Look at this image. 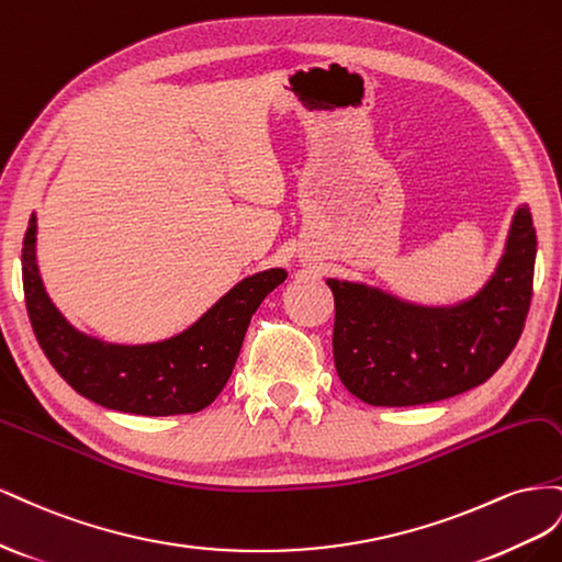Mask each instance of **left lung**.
<instances>
[{
	"instance_id": "obj_1",
	"label": "left lung",
	"mask_w": 562,
	"mask_h": 562,
	"mask_svg": "<svg viewBox=\"0 0 562 562\" xmlns=\"http://www.w3.org/2000/svg\"><path fill=\"white\" fill-rule=\"evenodd\" d=\"M537 233L530 206L513 214L506 249L483 290L457 306H416L360 282L334 294V364L374 407H412L485 383L516 348L532 301Z\"/></svg>"
}]
</instances>
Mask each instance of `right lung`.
<instances>
[{
	"instance_id": "right-lung-1",
	"label": "right lung",
	"mask_w": 562,
	"mask_h": 562,
	"mask_svg": "<svg viewBox=\"0 0 562 562\" xmlns=\"http://www.w3.org/2000/svg\"><path fill=\"white\" fill-rule=\"evenodd\" d=\"M284 278L282 268L245 278L171 339L105 344L77 331L46 294L37 266L35 214L23 239L25 306L44 356L79 395L143 416L192 414L212 405L233 374L251 315Z\"/></svg>"
}]
</instances>
